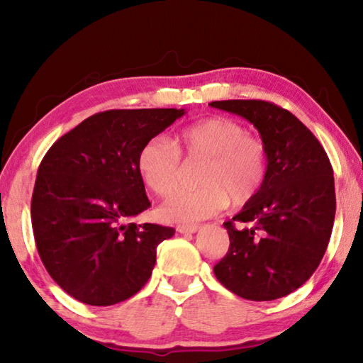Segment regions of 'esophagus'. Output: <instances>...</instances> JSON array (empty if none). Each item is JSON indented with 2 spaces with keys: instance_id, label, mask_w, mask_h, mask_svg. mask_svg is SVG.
Listing matches in <instances>:
<instances>
[{
  "instance_id": "obj_1",
  "label": "esophagus",
  "mask_w": 363,
  "mask_h": 363,
  "mask_svg": "<svg viewBox=\"0 0 363 363\" xmlns=\"http://www.w3.org/2000/svg\"><path fill=\"white\" fill-rule=\"evenodd\" d=\"M199 229H200V225H195V224H190V225L181 224V225L176 227V230L179 233H195Z\"/></svg>"
}]
</instances>
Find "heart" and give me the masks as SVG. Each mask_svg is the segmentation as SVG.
Returning <instances> with one entry per match:
<instances>
[{"instance_id": "1", "label": "heart", "mask_w": 363, "mask_h": 363, "mask_svg": "<svg viewBox=\"0 0 363 363\" xmlns=\"http://www.w3.org/2000/svg\"><path fill=\"white\" fill-rule=\"evenodd\" d=\"M181 155L190 162L203 160L196 176L200 187L182 190L160 208L168 223H196L223 211L230 201L248 203L267 177L266 145L227 116L196 121L171 140L153 138L140 147L138 171L153 194L168 196L179 187Z\"/></svg>"}]
</instances>
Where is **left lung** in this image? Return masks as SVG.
I'll return each instance as SVG.
<instances>
[{
	"mask_svg": "<svg viewBox=\"0 0 363 363\" xmlns=\"http://www.w3.org/2000/svg\"><path fill=\"white\" fill-rule=\"evenodd\" d=\"M210 106L253 123L269 163L259 194L224 223L230 247L214 275L245 299L284 298L309 280L327 251L336 211L333 168L317 138L288 110L240 99Z\"/></svg>",
	"mask_w": 363,
	"mask_h": 363,
	"instance_id": "1",
	"label": "left lung"
}]
</instances>
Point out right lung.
Here are the masks:
<instances>
[{
	"instance_id": "right-lung-1",
	"label": "right lung",
	"mask_w": 363,
	"mask_h": 363,
	"mask_svg": "<svg viewBox=\"0 0 363 363\" xmlns=\"http://www.w3.org/2000/svg\"><path fill=\"white\" fill-rule=\"evenodd\" d=\"M184 108L99 112L64 134L41 160L32 196L38 255L52 280L89 306H112L150 279L173 227L128 223L150 206L138 171L147 140Z\"/></svg>"
}]
</instances>
